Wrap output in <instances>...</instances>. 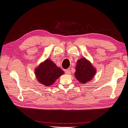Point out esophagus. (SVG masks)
Listing matches in <instances>:
<instances>
[{"label":"esophagus","instance_id":"1","mask_svg":"<svg viewBox=\"0 0 128 128\" xmlns=\"http://www.w3.org/2000/svg\"><path fill=\"white\" fill-rule=\"evenodd\" d=\"M65 71V73H66L67 74H71V70L70 68L67 69V70H66Z\"/></svg>","mask_w":128,"mask_h":128}]
</instances>
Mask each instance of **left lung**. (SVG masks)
Returning <instances> with one entry per match:
<instances>
[{
  "mask_svg": "<svg viewBox=\"0 0 128 128\" xmlns=\"http://www.w3.org/2000/svg\"><path fill=\"white\" fill-rule=\"evenodd\" d=\"M96 69L85 58L78 60L76 66L75 76L78 81L85 84L92 80L96 74Z\"/></svg>",
  "mask_w": 128,
  "mask_h": 128,
  "instance_id": "1",
  "label": "left lung"
}]
</instances>
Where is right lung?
Here are the masks:
<instances>
[{
    "instance_id": "obj_1",
    "label": "right lung",
    "mask_w": 128,
    "mask_h": 128,
    "mask_svg": "<svg viewBox=\"0 0 128 128\" xmlns=\"http://www.w3.org/2000/svg\"><path fill=\"white\" fill-rule=\"evenodd\" d=\"M64 72L50 59H46L35 68V74L38 82L46 86L52 85Z\"/></svg>"
}]
</instances>
